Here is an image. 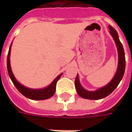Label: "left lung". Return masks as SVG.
<instances>
[{
	"label": "left lung",
	"mask_w": 132,
	"mask_h": 132,
	"mask_svg": "<svg viewBox=\"0 0 132 132\" xmlns=\"http://www.w3.org/2000/svg\"><path fill=\"white\" fill-rule=\"evenodd\" d=\"M110 29V33L112 36L116 44L117 52H118V67L114 76L112 78L108 85H106L102 88L97 89L95 91H88L86 89H84L81 86L78 78V75L77 74L76 80H75V87L76 89L78 94L80 97L85 98V99L89 100H100L107 97L108 95L112 93L114 91V90L116 88L117 86L119 85V82L123 78L124 73L125 71V51L123 49L122 43L119 41L118 34L117 31L111 25H109Z\"/></svg>",
	"instance_id": "8db88e82"
}]
</instances>
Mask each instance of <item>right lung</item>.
Masks as SVG:
<instances>
[{"mask_svg":"<svg viewBox=\"0 0 132 132\" xmlns=\"http://www.w3.org/2000/svg\"><path fill=\"white\" fill-rule=\"evenodd\" d=\"M11 45L10 44V48H9V52L7 54V72L10 76V79L13 81V84L15 85L16 88L18 90V91L23 95L26 97H28L31 100H42L49 99L50 97L54 95L56 91V83L60 78L61 76H62V73H61L57 77L55 78L54 80L52 82L49 86H47L46 88L42 89H31L29 88H27L25 86H22L20 83H19L18 80H16V78L14 76L11 67H10V50H11Z\"/></svg>","mask_w":132,"mask_h":132,"instance_id":"add662e5","label":"right lung"}]
</instances>
